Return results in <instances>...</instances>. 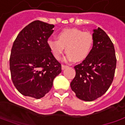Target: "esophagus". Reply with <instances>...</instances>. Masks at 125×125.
<instances>
[{"instance_id": "1", "label": "esophagus", "mask_w": 125, "mask_h": 125, "mask_svg": "<svg viewBox=\"0 0 125 125\" xmlns=\"http://www.w3.org/2000/svg\"><path fill=\"white\" fill-rule=\"evenodd\" d=\"M66 68H68V66H65V65H62V70H64V69H66Z\"/></svg>"}]
</instances>
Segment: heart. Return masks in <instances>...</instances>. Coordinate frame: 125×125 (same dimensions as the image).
<instances>
[{
  "instance_id": "1",
  "label": "heart",
  "mask_w": 125,
  "mask_h": 125,
  "mask_svg": "<svg viewBox=\"0 0 125 125\" xmlns=\"http://www.w3.org/2000/svg\"><path fill=\"white\" fill-rule=\"evenodd\" d=\"M58 40L50 38L47 46L52 55L57 59L60 58L65 50L67 59H72L74 62H80L90 55L94 45V36L87 31L78 29H65L57 35Z\"/></svg>"
}]
</instances>
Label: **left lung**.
Here are the masks:
<instances>
[{"instance_id":"left-lung-1","label":"left lung","mask_w":125,"mask_h":125,"mask_svg":"<svg viewBox=\"0 0 125 125\" xmlns=\"http://www.w3.org/2000/svg\"><path fill=\"white\" fill-rule=\"evenodd\" d=\"M94 45L90 55L75 66V76L71 83L76 96L92 101L110 87L116 68L114 45L106 32L100 28L93 30Z\"/></svg>"}]
</instances>
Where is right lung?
Masks as SVG:
<instances>
[{"instance_id": "add662e5", "label": "right lung", "mask_w": 125, "mask_h": 125, "mask_svg": "<svg viewBox=\"0 0 125 125\" xmlns=\"http://www.w3.org/2000/svg\"><path fill=\"white\" fill-rule=\"evenodd\" d=\"M54 27L36 20L21 31L14 42L10 58L11 78L24 96L37 99L43 97L62 72L61 63L47 46Z\"/></svg>"}]
</instances>
